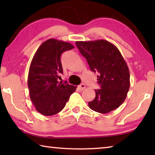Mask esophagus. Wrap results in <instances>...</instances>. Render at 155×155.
I'll return each mask as SVG.
<instances>
[{"label": "esophagus", "mask_w": 155, "mask_h": 155, "mask_svg": "<svg viewBox=\"0 0 155 155\" xmlns=\"http://www.w3.org/2000/svg\"><path fill=\"white\" fill-rule=\"evenodd\" d=\"M85 87H85V84H83V83L81 84V85H79L78 86V88L79 89V90H81V91L85 90Z\"/></svg>", "instance_id": "1"}]
</instances>
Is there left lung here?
Wrapping results in <instances>:
<instances>
[{
	"label": "left lung",
	"mask_w": 155,
	"mask_h": 155,
	"mask_svg": "<svg viewBox=\"0 0 155 155\" xmlns=\"http://www.w3.org/2000/svg\"><path fill=\"white\" fill-rule=\"evenodd\" d=\"M92 72H98L101 89L89 102L91 109L107 114L124 103L130 87V73L127 63L116 46L104 40L76 41Z\"/></svg>",
	"instance_id": "obj_1"
}]
</instances>
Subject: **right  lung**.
<instances>
[{
    "instance_id": "right-lung-1",
    "label": "right lung",
    "mask_w": 155,
    "mask_h": 155,
    "mask_svg": "<svg viewBox=\"0 0 155 155\" xmlns=\"http://www.w3.org/2000/svg\"><path fill=\"white\" fill-rule=\"evenodd\" d=\"M74 48L66 41L49 39L34 54L27 83L30 98L41 114L49 116L61 111L76 90V86L58 81L59 74H63L61 54Z\"/></svg>"
}]
</instances>
